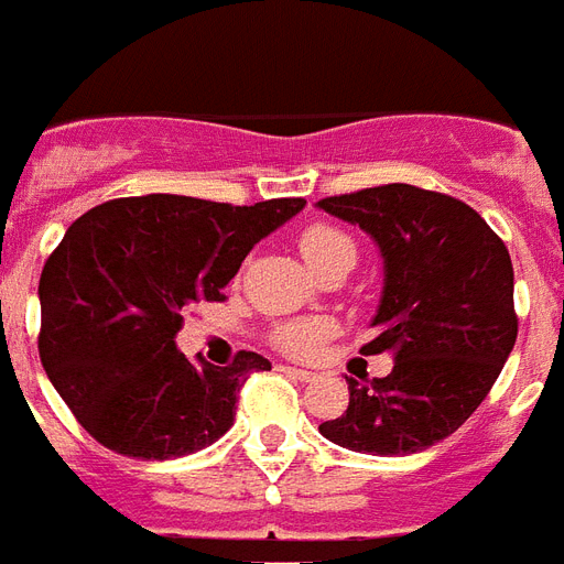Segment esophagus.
I'll list each match as a JSON object with an SVG mask.
<instances>
[{
	"mask_svg": "<svg viewBox=\"0 0 564 564\" xmlns=\"http://www.w3.org/2000/svg\"><path fill=\"white\" fill-rule=\"evenodd\" d=\"M283 372L290 378H295V381H313L316 378V372H311V369H299V367H283Z\"/></svg>",
	"mask_w": 564,
	"mask_h": 564,
	"instance_id": "34e87169",
	"label": "esophagus"
}]
</instances>
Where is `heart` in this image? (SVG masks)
Here are the masks:
<instances>
[{
    "label": "heart",
    "instance_id": "obj_1",
    "mask_svg": "<svg viewBox=\"0 0 564 564\" xmlns=\"http://www.w3.org/2000/svg\"><path fill=\"white\" fill-rule=\"evenodd\" d=\"M301 253L304 260L322 274L346 272L349 274L358 263V245L343 227L328 225V221H316L301 230ZM334 334V322L328 319H295L283 322L274 328V346L283 349L286 355L295 358H313L322 349V343Z\"/></svg>",
    "mask_w": 564,
    "mask_h": 564
}]
</instances>
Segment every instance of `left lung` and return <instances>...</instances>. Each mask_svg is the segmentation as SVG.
<instances>
[{
    "mask_svg": "<svg viewBox=\"0 0 564 564\" xmlns=\"http://www.w3.org/2000/svg\"><path fill=\"white\" fill-rule=\"evenodd\" d=\"M384 257V290L364 355H393L390 376L358 384L319 425L330 444L411 455L444 441L482 405L518 339L509 248L458 197L387 183L319 200Z\"/></svg>",
    "mask_w": 564,
    "mask_h": 564,
    "instance_id": "left-lung-1",
    "label": "left lung"
}]
</instances>
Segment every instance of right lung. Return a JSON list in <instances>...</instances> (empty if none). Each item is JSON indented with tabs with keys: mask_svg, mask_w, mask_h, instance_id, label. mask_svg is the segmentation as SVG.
Wrapping results in <instances>:
<instances>
[{
	"mask_svg": "<svg viewBox=\"0 0 564 564\" xmlns=\"http://www.w3.org/2000/svg\"><path fill=\"white\" fill-rule=\"evenodd\" d=\"M186 195L118 197L76 218L43 265L41 364L82 429L111 453L165 462L215 444L239 390L272 369L257 351L230 367L177 351L183 313L221 301L253 245L304 209Z\"/></svg>",
	"mask_w": 564,
	"mask_h": 564,
	"instance_id": "right-lung-1",
	"label": "right lung"
}]
</instances>
